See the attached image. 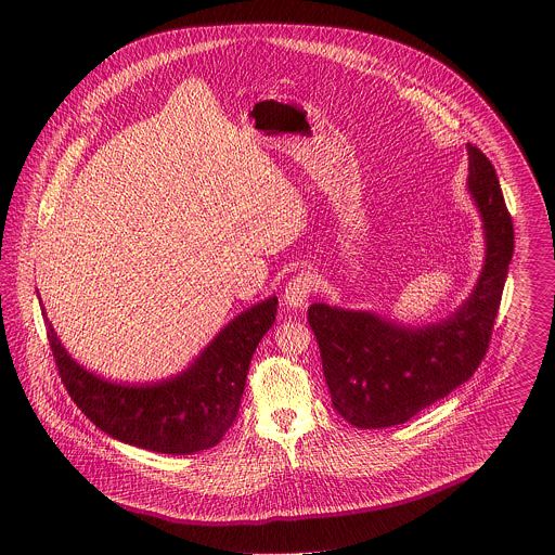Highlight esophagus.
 <instances>
[{"mask_svg":"<svg viewBox=\"0 0 555 555\" xmlns=\"http://www.w3.org/2000/svg\"><path fill=\"white\" fill-rule=\"evenodd\" d=\"M317 276L308 270V272H299V274H295L293 279H291L289 283H287V287H285V293H283V299H285V304L289 306V308H299V306H304L306 301H308V297L317 291Z\"/></svg>","mask_w":555,"mask_h":555,"instance_id":"1","label":"esophagus"}]
</instances>
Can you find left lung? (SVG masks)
Wrapping results in <instances>:
<instances>
[{
  "label": "left lung",
  "mask_w": 555,
  "mask_h": 555,
  "mask_svg": "<svg viewBox=\"0 0 555 555\" xmlns=\"http://www.w3.org/2000/svg\"><path fill=\"white\" fill-rule=\"evenodd\" d=\"M468 189L485 222L487 254L475 291L451 317L410 328L370 312L308 308L333 408L358 428L410 421L466 383L487 356L514 256V224L491 159L470 143Z\"/></svg>",
  "instance_id": "left-lung-1"
}]
</instances>
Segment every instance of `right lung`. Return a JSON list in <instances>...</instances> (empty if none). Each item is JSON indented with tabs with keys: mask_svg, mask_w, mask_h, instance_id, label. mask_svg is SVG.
Segmentation results:
<instances>
[{
	"mask_svg": "<svg viewBox=\"0 0 555 555\" xmlns=\"http://www.w3.org/2000/svg\"><path fill=\"white\" fill-rule=\"evenodd\" d=\"M270 297L229 322L204 353L175 378L116 385L79 366L48 322L57 374L80 412L109 437L134 448L189 455L214 448L235 423L251 356L276 317Z\"/></svg>",
	"mask_w": 555,
	"mask_h": 555,
	"instance_id": "add662e5",
	"label": "right lung"
}]
</instances>
